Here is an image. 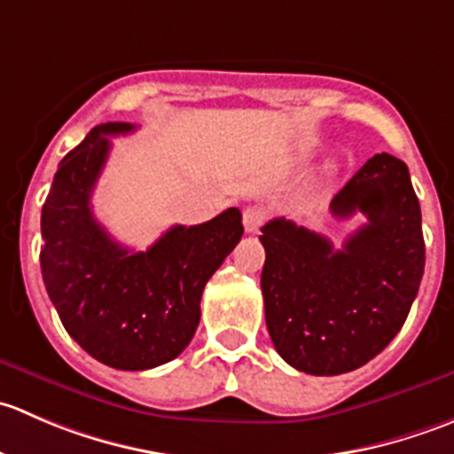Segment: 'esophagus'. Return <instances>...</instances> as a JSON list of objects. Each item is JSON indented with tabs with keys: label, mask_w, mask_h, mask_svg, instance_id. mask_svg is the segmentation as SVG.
Masks as SVG:
<instances>
[{
	"label": "esophagus",
	"mask_w": 454,
	"mask_h": 454,
	"mask_svg": "<svg viewBox=\"0 0 454 454\" xmlns=\"http://www.w3.org/2000/svg\"><path fill=\"white\" fill-rule=\"evenodd\" d=\"M265 222V210L261 206H248L244 210V226L248 232H256Z\"/></svg>",
	"instance_id": "1"
}]
</instances>
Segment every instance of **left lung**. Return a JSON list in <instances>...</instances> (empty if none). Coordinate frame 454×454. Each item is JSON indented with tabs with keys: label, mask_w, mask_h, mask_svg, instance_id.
Segmentation results:
<instances>
[{
	"label": "left lung",
	"mask_w": 454,
	"mask_h": 454,
	"mask_svg": "<svg viewBox=\"0 0 454 454\" xmlns=\"http://www.w3.org/2000/svg\"><path fill=\"white\" fill-rule=\"evenodd\" d=\"M367 223L333 250L286 217L261 228L265 325L278 356L309 375L367 364L404 325L424 274L422 210L400 158L375 153L332 200Z\"/></svg>",
	"instance_id": "8db88e82"
}]
</instances>
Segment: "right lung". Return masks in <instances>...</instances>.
I'll return each instance as SVG.
<instances>
[{"mask_svg":"<svg viewBox=\"0 0 454 454\" xmlns=\"http://www.w3.org/2000/svg\"><path fill=\"white\" fill-rule=\"evenodd\" d=\"M129 122L94 127L54 173L41 210V274L66 332L107 367L145 371L177 358L200 325L204 286L244 235L239 208L198 226H173L146 253L109 237L91 213L109 136Z\"/></svg>","mask_w":454,"mask_h":454,"instance_id":"obj_1","label":"right lung"}]
</instances>
